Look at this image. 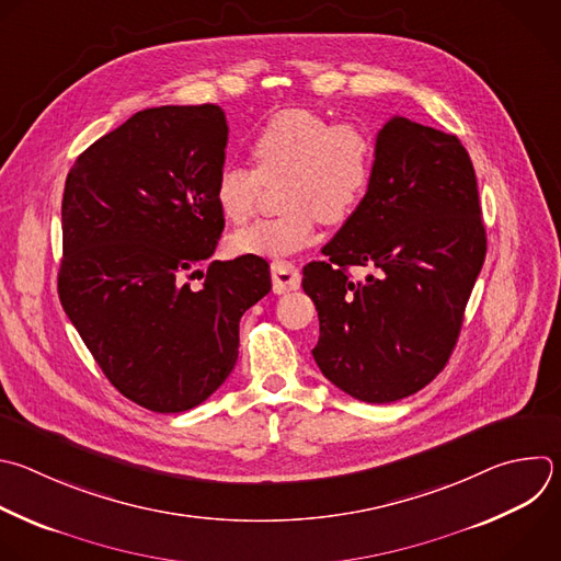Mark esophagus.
Returning <instances> with one entry per match:
<instances>
[{
    "mask_svg": "<svg viewBox=\"0 0 561 561\" xmlns=\"http://www.w3.org/2000/svg\"><path fill=\"white\" fill-rule=\"evenodd\" d=\"M271 275H273V293L284 295L290 290H297L301 284V273L293 262L277 260L271 264Z\"/></svg>",
    "mask_w": 561,
    "mask_h": 561,
    "instance_id": "1",
    "label": "esophagus"
}]
</instances>
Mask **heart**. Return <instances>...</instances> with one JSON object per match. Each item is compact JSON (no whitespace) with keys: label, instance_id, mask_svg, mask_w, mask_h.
I'll return each instance as SVG.
<instances>
[{"label":"heart","instance_id":"heart-1","mask_svg":"<svg viewBox=\"0 0 561 561\" xmlns=\"http://www.w3.org/2000/svg\"><path fill=\"white\" fill-rule=\"evenodd\" d=\"M255 167L227 162L216 178V203L236 225L247 222L266 184H282L286 214L236 231V255L284 257L314 244L319 222L343 225L365 203L377 171V142L356 123L293 107L275 114L251 142Z\"/></svg>","mask_w":561,"mask_h":561}]
</instances>
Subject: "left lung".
<instances>
[{
	"instance_id": "left-lung-1",
	"label": "left lung",
	"mask_w": 561,
	"mask_h": 561,
	"mask_svg": "<svg viewBox=\"0 0 561 561\" xmlns=\"http://www.w3.org/2000/svg\"><path fill=\"white\" fill-rule=\"evenodd\" d=\"M304 266L319 314L312 356L323 377L365 403L416 394L447 365L486 255L478 182L454 134L392 116L358 211ZM350 265L375 276L354 283Z\"/></svg>"
}]
</instances>
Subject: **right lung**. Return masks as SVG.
I'll return each mask as SVG.
<instances>
[{"instance_id":"1","label":"right lung","mask_w":561,"mask_h":561,"mask_svg":"<svg viewBox=\"0 0 561 561\" xmlns=\"http://www.w3.org/2000/svg\"><path fill=\"white\" fill-rule=\"evenodd\" d=\"M227 140L220 105L149 107L66 178L61 306L107 381L158 414L192 410L227 381L240 319L271 290L255 255L198 268L225 229L216 178Z\"/></svg>"}]
</instances>
